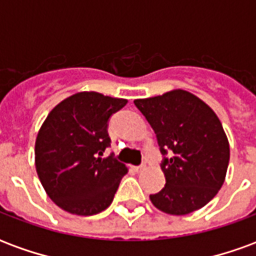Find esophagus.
<instances>
[{"mask_svg":"<svg viewBox=\"0 0 256 256\" xmlns=\"http://www.w3.org/2000/svg\"><path fill=\"white\" fill-rule=\"evenodd\" d=\"M145 168L144 164H140V166H134V172H141Z\"/></svg>","mask_w":256,"mask_h":256,"instance_id":"34e87169","label":"esophagus"}]
</instances>
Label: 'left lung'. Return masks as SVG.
I'll return each mask as SVG.
<instances>
[{
  "label": "left lung",
  "mask_w": 256,
  "mask_h": 256,
  "mask_svg": "<svg viewBox=\"0 0 256 256\" xmlns=\"http://www.w3.org/2000/svg\"><path fill=\"white\" fill-rule=\"evenodd\" d=\"M158 138L166 185L150 194L156 208L190 214L218 193L229 164V142L215 112L185 90L134 100Z\"/></svg>",
  "instance_id": "1"
}]
</instances>
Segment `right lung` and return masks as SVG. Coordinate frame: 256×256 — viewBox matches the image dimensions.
<instances>
[{
	"label": "right lung",
	"mask_w": 256,
	"mask_h": 256,
	"mask_svg": "<svg viewBox=\"0 0 256 256\" xmlns=\"http://www.w3.org/2000/svg\"><path fill=\"white\" fill-rule=\"evenodd\" d=\"M128 100L96 92L68 97L53 108L36 141V167L48 196L75 215H94L114 200L126 166L111 154L110 118Z\"/></svg>",
	"instance_id": "add662e5"
}]
</instances>
